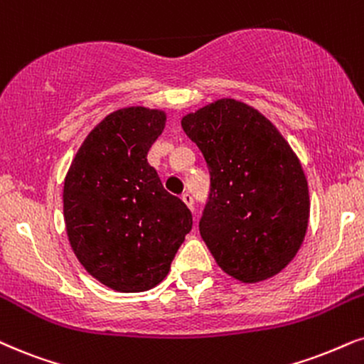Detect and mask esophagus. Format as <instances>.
I'll list each match as a JSON object with an SVG mask.
<instances>
[{
  "label": "esophagus",
  "instance_id": "34e87169",
  "mask_svg": "<svg viewBox=\"0 0 364 364\" xmlns=\"http://www.w3.org/2000/svg\"><path fill=\"white\" fill-rule=\"evenodd\" d=\"M182 200L186 202V204L188 205V209L193 210V197H192V193L183 192V193H182Z\"/></svg>",
  "mask_w": 364,
  "mask_h": 364
}]
</instances>
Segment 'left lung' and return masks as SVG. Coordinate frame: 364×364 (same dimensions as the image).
<instances>
[{"label": "left lung", "instance_id": "8db88e82", "mask_svg": "<svg viewBox=\"0 0 364 364\" xmlns=\"http://www.w3.org/2000/svg\"><path fill=\"white\" fill-rule=\"evenodd\" d=\"M210 173L199 229L217 264L242 282L272 277L292 261L309 220L308 181L266 117L224 98L182 119Z\"/></svg>", "mask_w": 364, "mask_h": 364}]
</instances>
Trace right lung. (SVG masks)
Segmentation results:
<instances>
[{
    "instance_id": "add662e5",
    "label": "right lung",
    "mask_w": 364,
    "mask_h": 364,
    "mask_svg": "<svg viewBox=\"0 0 364 364\" xmlns=\"http://www.w3.org/2000/svg\"><path fill=\"white\" fill-rule=\"evenodd\" d=\"M165 113L144 107L105 117L75 155L63 187L70 244L82 266L112 289H152L192 229L188 207L147 162Z\"/></svg>"
}]
</instances>
